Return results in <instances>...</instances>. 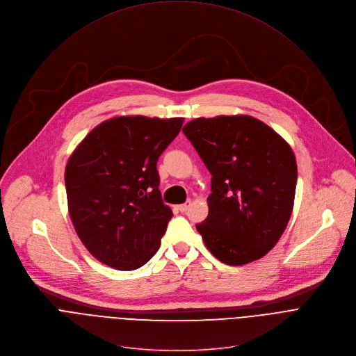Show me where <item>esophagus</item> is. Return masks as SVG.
<instances>
[{
	"mask_svg": "<svg viewBox=\"0 0 356 356\" xmlns=\"http://www.w3.org/2000/svg\"><path fill=\"white\" fill-rule=\"evenodd\" d=\"M188 207H190V201H187V202H184V204H180V205H177L176 208H177L180 212H186V211L188 209Z\"/></svg>",
	"mask_w": 356,
	"mask_h": 356,
	"instance_id": "1",
	"label": "esophagus"
}]
</instances>
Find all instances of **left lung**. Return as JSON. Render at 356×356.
<instances>
[{"label": "left lung", "instance_id": "left-lung-1", "mask_svg": "<svg viewBox=\"0 0 356 356\" xmlns=\"http://www.w3.org/2000/svg\"><path fill=\"white\" fill-rule=\"evenodd\" d=\"M183 133L212 175L209 212L195 225L207 249L229 266L261 259L292 213L298 166L291 147L250 115L195 118Z\"/></svg>", "mask_w": 356, "mask_h": 356}]
</instances>
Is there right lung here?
I'll list each match as a JSON object with an SVG mask.
<instances>
[{"label": "right lung", "instance_id": "right-lung-1", "mask_svg": "<svg viewBox=\"0 0 356 356\" xmlns=\"http://www.w3.org/2000/svg\"><path fill=\"white\" fill-rule=\"evenodd\" d=\"M183 122L114 117L95 127L71 155L64 177L70 216L100 263L131 271L158 252L173 212L163 204L156 162Z\"/></svg>", "mask_w": 356, "mask_h": 356}]
</instances>
